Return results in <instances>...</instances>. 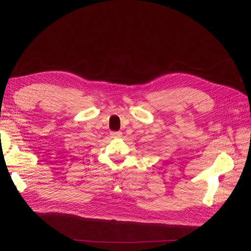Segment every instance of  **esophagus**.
Listing matches in <instances>:
<instances>
[{
  "mask_svg": "<svg viewBox=\"0 0 251 251\" xmlns=\"http://www.w3.org/2000/svg\"><path fill=\"white\" fill-rule=\"evenodd\" d=\"M111 137L112 138H120V137H122V132L121 131H111Z\"/></svg>",
  "mask_w": 251,
  "mask_h": 251,
  "instance_id": "1",
  "label": "esophagus"
}]
</instances>
